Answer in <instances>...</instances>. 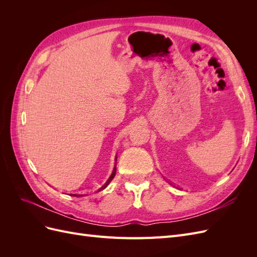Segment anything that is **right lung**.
<instances>
[{"mask_svg":"<svg viewBox=\"0 0 257 257\" xmlns=\"http://www.w3.org/2000/svg\"><path fill=\"white\" fill-rule=\"evenodd\" d=\"M115 162H116V155H115ZM115 166H116V163H115L114 168H113V170H112V174L110 175V177H109V178L107 179L106 182H105V183H104L102 186H100V188L97 190V192L103 191L105 188H107V185L111 182V180H112V179H113V177L115 176V172H116V168H115ZM71 195H72V196H77V197H79V196H85L84 194H71Z\"/></svg>","mask_w":257,"mask_h":257,"instance_id":"right-lung-1","label":"right lung"}]
</instances>
